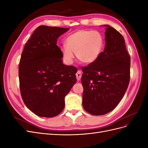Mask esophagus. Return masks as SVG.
<instances>
[{
    "instance_id": "1",
    "label": "esophagus",
    "mask_w": 148,
    "mask_h": 148,
    "mask_svg": "<svg viewBox=\"0 0 148 148\" xmlns=\"http://www.w3.org/2000/svg\"><path fill=\"white\" fill-rule=\"evenodd\" d=\"M82 71L80 70H78L77 73H76V77H77V81H79L80 79L82 78Z\"/></svg>"
}]
</instances>
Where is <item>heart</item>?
I'll return each instance as SVG.
<instances>
[{"label":"heart","mask_w":148,"mask_h":148,"mask_svg":"<svg viewBox=\"0 0 148 148\" xmlns=\"http://www.w3.org/2000/svg\"><path fill=\"white\" fill-rule=\"evenodd\" d=\"M65 44L61 47V51L67 63L73 62L76 53L80 62L90 64L100 56L104 42L102 36L97 31L81 29L69 35Z\"/></svg>","instance_id":"b5f03b06"}]
</instances>
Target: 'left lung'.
<instances>
[{
	"label": "left lung",
	"mask_w": 148,
	"mask_h": 148,
	"mask_svg": "<svg viewBox=\"0 0 148 148\" xmlns=\"http://www.w3.org/2000/svg\"><path fill=\"white\" fill-rule=\"evenodd\" d=\"M105 32L106 46L97 60L82 67L83 106L88 113L104 115L115 108L128 88L130 57L125 39L109 25Z\"/></svg>",
	"instance_id": "8db88e82"
}]
</instances>
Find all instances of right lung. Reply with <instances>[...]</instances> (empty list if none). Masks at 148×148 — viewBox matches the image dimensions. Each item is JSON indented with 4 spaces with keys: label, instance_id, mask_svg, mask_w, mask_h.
Returning a JSON list of instances; mask_svg holds the SVG:
<instances>
[{
    "label": "right lung",
    "instance_id": "right-lung-1",
    "mask_svg": "<svg viewBox=\"0 0 148 148\" xmlns=\"http://www.w3.org/2000/svg\"><path fill=\"white\" fill-rule=\"evenodd\" d=\"M69 28L42 25L25 44L18 66L26 106L39 117H53L65 107V97L77 82V68L62 63L57 39Z\"/></svg>",
    "mask_w": 148,
    "mask_h": 148
}]
</instances>
